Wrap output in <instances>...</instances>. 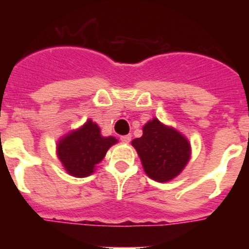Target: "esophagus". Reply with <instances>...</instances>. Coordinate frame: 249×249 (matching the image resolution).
<instances>
[{
    "instance_id": "obj_1",
    "label": "esophagus",
    "mask_w": 249,
    "mask_h": 249,
    "mask_svg": "<svg viewBox=\"0 0 249 249\" xmlns=\"http://www.w3.org/2000/svg\"><path fill=\"white\" fill-rule=\"evenodd\" d=\"M121 141H122L123 143H129V141H131V135L121 136Z\"/></svg>"
}]
</instances>
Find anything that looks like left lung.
<instances>
[{"label": "left lung", "mask_w": 249, "mask_h": 249, "mask_svg": "<svg viewBox=\"0 0 249 249\" xmlns=\"http://www.w3.org/2000/svg\"><path fill=\"white\" fill-rule=\"evenodd\" d=\"M148 177L157 182L171 181L182 172L190 160L188 141L176 129L158 120H152L143 127L142 137L132 141Z\"/></svg>", "instance_id": "obj_1"}]
</instances>
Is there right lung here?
<instances>
[{"mask_svg":"<svg viewBox=\"0 0 249 249\" xmlns=\"http://www.w3.org/2000/svg\"><path fill=\"white\" fill-rule=\"evenodd\" d=\"M116 142L114 137H102L97 124L89 120L85 126L59 141L57 155L70 175L87 177Z\"/></svg>","mask_w":249,"mask_h":249,"instance_id":"1","label":"right lung"}]
</instances>
